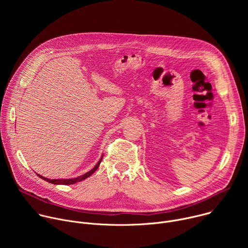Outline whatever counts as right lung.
<instances>
[{"label": "right lung", "mask_w": 248, "mask_h": 248, "mask_svg": "<svg viewBox=\"0 0 248 248\" xmlns=\"http://www.w3.org/2000/svg\"><path fill=\"white\" fill-rule=\"evenodd\" d=\"M102 159H103V156L101 157V159L99 160V162L97 163V165H96L91 170H89L88 172H86V173H84V174H82V175L78 176V178H76V179H66V180H58V179H57V180H49V179H47V178H44V176H42V175H40V174H37V175L40 176V178H41L42 180H44V181H46V182H48V183H50V184H53V185H64V186L74 185V184L78 183V182H81V181L87 179L88 176H90V175L98 169V167H99V165H100Z\"/></svg>", "instance_id": "add662e5"}]
</instances>
